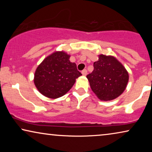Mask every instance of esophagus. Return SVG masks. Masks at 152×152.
I'll return each mask as SVG.
<instances>
[{"label":"esophagus","mask_w":152,"mask_h":152,"mask_svg":"<svg viewBox=\"0 0 152 152\" xmlns=\"http://www.w3.org/2000/svg\"><path fill=\"white\" fill-rule=\"evenodd\" d=\"M82 73L83 75H87V70L86 69H84L82 71Z\"/></svg>","instance_id":"1"}]
</instances>
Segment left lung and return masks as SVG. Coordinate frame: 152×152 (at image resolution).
<instances>
[{"instance_id": "1", "label": "left lung", "mask_w": 152, "mask_h": 152, "mask_svg": "<svg viewBox=\"0 0 152 152\" xmlns=\"http://www.w3.org/2000/svg\"><path fill=\"white\" fill-rule=\"evenodd\" d=\"M93 67V71L86 77L93 93L99 99L112 100L123 93L128 83L129 74L115 57L99 55Z\"/></svg>"}]
</instances>
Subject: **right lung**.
Returning a JSON list of instances; mask_svg holds the SVG:
<instances>
[{
    "label": "right lung",
    "mask_w": 152,
    "mask_h": 152,
    "mask_svg": "<svg viewBox=\"0 0 152 152\" xmlns=\"http://www.w3.org/2000/svg\"><path fill=\"white\" fill-rule=\"evenodd\" d=\"M69 58L64 52H55L37 67L34 82L41 94L53 99L63 96L82 75Z\"/></svg>",
    "instance_id": "add662e5"
}]
</instances>
